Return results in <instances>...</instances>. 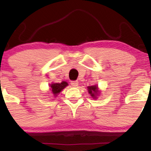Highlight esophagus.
I'll list each match as a JSON object with an SVG mask.
<instances>
[{"mask_svg":"<svg viewBox=\"0 0 151 151\" xmlns=\"http://www.w3.org/2000/svg\"><path fill=\"white\" fill-rule=\"evenodd\" d=\"M70 85L74 86V87H76L78 86V81H70Z\"/></svg>","mask_w":151,"mask_h":151,"instance_id":"34e87169","label":"esophagus"}]
</instances>
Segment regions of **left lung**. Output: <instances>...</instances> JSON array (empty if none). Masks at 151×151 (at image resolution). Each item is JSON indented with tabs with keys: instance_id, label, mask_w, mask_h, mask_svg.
Returning <instances> with one entry per match:
<instances>
[{
	"instance_id": "obj_1",
	"label": "left lung",
	"mask_w": 151,
	"mask_h": 151,
	"mask_svg": "<svg viewBox=\"0 0 151 151\" xmlns=\"http://www.w3.org/2000/svg\"><path fill=\"white\" fill-rule=\"evenodd\" d=\"M88 92H89V94L91 95L93 99H96L97 97V95H99V88H98L97 86H88Z\"/></svg>"
}]
</instances>
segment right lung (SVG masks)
Segmentation results:
<instances>
[{"label":"right lung","mask_w":151,"mask_h":151,"mask_svg":"<svg viewBox=\"0 0 151 151\" xmlns=\"http://www.w3.org/2000/svg\"><path fill=\"white\" fill-rule=\"evenodd\" d=\"M68 85L67 82L65 81H62L60 83H52L50 85V87H51V91H52V94L54 95V96L56 97L57 95L59 94V92L64 89Z\"/></svg>","instance_id":"obj_1"}]
</instances>
